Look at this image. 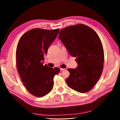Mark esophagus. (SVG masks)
<instances>
[{
  "mask_svg": "<svg viewBox=\"0 0 120 120\" xmlns=\"http://www.w3.org/2000/svg\"><path fill=\"white\" fill-rule=\"evenodd\" d=\"M65 70V68H60V70L61 71H63V70Z\"/></svg>",
  "mask_w": 120,
  "mask_h": 120,
  "instance_id": "1",
  "label": "esophagus"
}]
</instances>
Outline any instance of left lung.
I'll return each mask as SVG.
<instances>
[{"label": "left lung", "instance_id": "left-lung-1", "mask_svg": "<svg viewBox=\"0 0 120 120\" xmlns=\"http://www.w3.org/2000/svg\"><path fill=\"white\" fill-rule=\"evenodd\" d=\"M59 35L78 64L75 69L68 68L70 74L66 82L78 92H87L98 82L103 70L104 52L100 38L93 29L82 24L65 27Z\"/></svg>", "mask_w": 120, "mask_h": 120}]
</instances>
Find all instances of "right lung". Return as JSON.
<instances>
[{
	"label": "right lung",
	"mask_w": 120,
	"mask_h": 120,
	"mask_svg": "<svg viewBox=\"0 0 120 120\" xmlns=\"http://www.w3.org/2000/svg\"><path fill=\"white\" fill-rule=\"evenodd\" d=\"M59 30L31 29L22 35L17 45V71L25 88L38 98L44 96L52 91L54 76L60 72V68L43 65L42 62Z\"/></svg>",
	"instance_id": "right-lung-1"
}]
</instances>
